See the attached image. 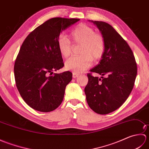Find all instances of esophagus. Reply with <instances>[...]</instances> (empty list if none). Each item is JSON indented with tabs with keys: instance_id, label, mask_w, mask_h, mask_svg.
Segmentation results:
<instances>
[{
	"instance_id": "1",
	"label": "esophagus",
	"mask_w": 149,
	"mask_h": 149,
	"mask_svg": "<svg viewBox=\"0 0 149 149\" xmlns=\"http://www.w3.org/2000/svg\"><path fill=\"white\" fill-rule=\"evenodd\" d=\"M79 76V74H77L76 72H73L72 73V77L73 78H77Z\"/></svg>"
}]
</instances>
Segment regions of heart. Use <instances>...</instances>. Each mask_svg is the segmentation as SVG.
<instances>
[{
  "label": "heart",
  "instance_id": "obj_1",
  "mask_svg": "<svg viewBox=\"0 0 149 149\" xmlns=\"http://www.w3.org/2000/svg\"><path fill=\"white\" fill-rule=\"evenodd\" d=\"M72 42L80 44L79 56L72 57L65 62V68L74 72L80 73L90 68L92 60L97 61L102 58L106 50V42L104 36L95 33L92 27L84 24H79L70 32ZM59 51L63 58L70 56L72 44L63 35H60L58 41Z\"/></svg>",
  "mask_w": 149,
  "mask_h": 149
}]
</instances>
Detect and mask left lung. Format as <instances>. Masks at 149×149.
<instances>
[{"label":"left lung","mask_w":149,"mask_h":149,"mask_svg":"<svg viewBox=\"0 0 149 149\" xmlns=\"http://www.w3.org/2000/svg\"><path fill=\"white\" fill-rule=\"evenodd\" d=\"M96 25L106 42V50L99 64L91 70L101 75L87 74L84 88L90 108L100 115L115 111L125 102L133 88L137 75L134 56L126 41L109 25L91 21Z\"/></svg>","instance_id":"left-lung-1"}]
</instances>
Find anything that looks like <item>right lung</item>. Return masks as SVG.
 Here are the masks:
<instances>
[{"instance_id": "add662e5", "label": "right lung", "mask_w": 149, "mask_h": 149, "mask_svg": "<svg viewBox=\"0 0 149 149\" xmlns=\"http://www.w3.org/2000/svg\"><path fill=\"white\" fill-rule=\"evenodd\" d=\"M79 20L50 18L33 30L22 43L14 65L15 83L22 99L33 109L50 112L61 104L72 74L54 73L64 66L57 41L62 31Z\"/></svg>"}]
</instances>
